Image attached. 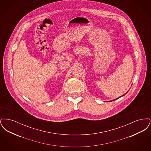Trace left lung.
<instances>
[{"mask_svg":"<svg viewBox=\"0 0 151 151\" xmlns=\"http://www.w3.org/2000/svg\"><path fill=\"white\" fill-rule=\"evenodd\" d=\"M124 95H123V96H124ZM119 99V98H117V99H115L114 100H116V99Z\"/></svg>","mask_w":151,"mask_h":151,"instance_id":"left-lung-1","label":"left lung"}]
</instances>
